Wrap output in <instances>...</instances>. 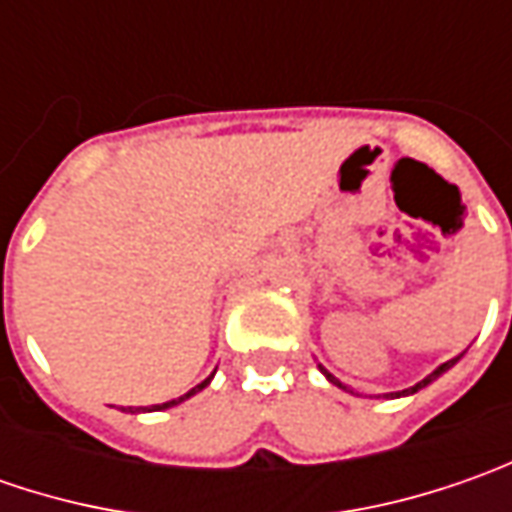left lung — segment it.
I'll list each match as a JSON object with an SVG mask.
<instances>
[{
    "mask_svg": "<svg viewBox=\"0 0 512 512\" xmlns=\"http://www.w3.org/2000/svg\"><path fill=\"white\" fill-rule=\"evenodd\" d=\"M450 364H456V359H450V362H444L442 367H436V370H433V373H430L427 379H422V382H419V384H413L410 390H402V393H416V390H422L424 384H430V382H433V379H436V376H442V373H444V370H447V367H450ZM327 379H330V382H333V384H339V382H336V379H333V376H330V373H327ZM339 387H342V384H339ZM390 396H393V393H390ZM396 396H399V393H396Z\"/></svg>",
    "mask_w": 512,
    "mask_h": 512,
    "instance_id": "1",
    "label": "left lung"
}]
</instances>
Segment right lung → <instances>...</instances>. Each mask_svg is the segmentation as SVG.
I'll list each match as a JSON object with an SVG mask.
<instances>
[{
  "instance_id": "1",
  "label": "right lung",
  "mask_w": 512,
  "mask_h": 512,
  "mask_svg": "<svg viewBox=\"0 0 512 512\" xmlns=\"http://www.w3.org/2000/svg\"><path fill=\"white\" fill-rule=\"evenodd\" d=\"M207 382H210V379H205V382H202V384H196V387H193V390H190V393H185V396H179V399H173V402H168V404H153V407H150V410H165V407H173V404L185 402V399H190V396H193V393H199V390H202V387H207Z\"/></svg>"
}]
</instances>
